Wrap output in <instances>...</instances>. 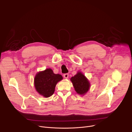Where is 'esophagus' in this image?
Returning <instances> with one entry per match:
<instances>
[{
	"instance_id": "34e87169",
	"label": "esophagus",
	"mask_w": 132,
	"mask_h": 132,
	"mask_svg": "<svg viewBox=\"0 0 132 132\" xmlns=\"http://www.w3.org/2000/svg\"><path fill=\"white\" fill-rule=\"evenodd\" d=\"M68 76H69V75H68V73H66V74H64V77L65 78H68Z\"/></svg>"
}]
</instances>
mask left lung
<instances>
[{"mask_svg": "<svg viewBox=\"0 0 132 132\" xmlns=\"http://www.w3.org/2000/svg\"><path fill=\"white\" fill-rule=\"evenodd\" d=\"M76 92L79 94H84L90 88V83L85 76L78 72L71 78Z\"/></svg>", "mask_w": 132, "mask_h": 132, "instance_id": "left-lung-1", "label": "left lung"}]
</instances>
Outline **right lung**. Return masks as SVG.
I'll list each match as a JSON object with an SVG mask.
<instances>
[{
	"instance_id": "obj_1",
	"label": "right lung",
	"mask_w": 132,
	"mask_h": 132,
	"mask_svg": "<svg viewBox=\"0 0 132 132\" xmlns=\"http://www.w3.org/2000/svg\"><path fill=\"white\" fill-rule=\"evenodd\" d=\"M63 79L60 74H55L50 68L38 73L34 78V86L37 91L44 97L51 96L55 92L57 83Z\"/></svg>"
}]
</instances>
